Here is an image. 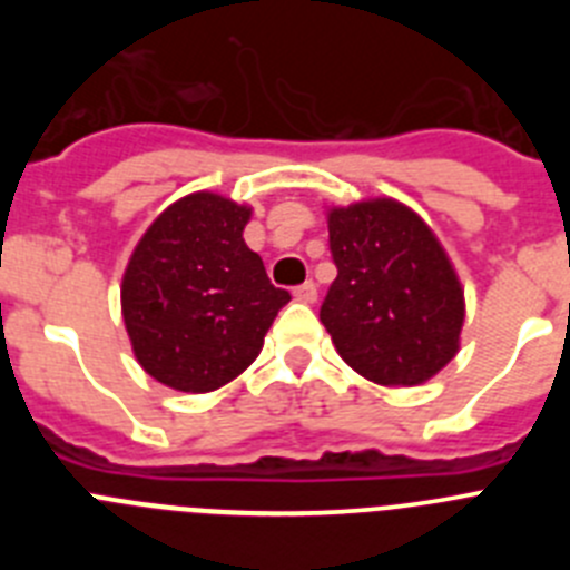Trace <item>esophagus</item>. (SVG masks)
<instances>
[{"mask_svg":"<svg viewBox=\"0 0 570 570\" xmlns=\"http://www.w3.org/2000/svg\"><path fill=\"white\" fill-rule=\"evenodd\" d=\"M294 299L305 302V305H314V302H316V285H314V282H305V285L294 288Z\"/></svg>","mask_w":570,"mask_h":570,"instance_id":"esophagus-1","label":"esophagus"}]
</instances>
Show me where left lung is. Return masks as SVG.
<instances>
[{
  "label": "left lung",
  "mask_w": 570,
  "mask_h": 570,
  "mask_svg": "<svg viewBox=\"0 0 570 570\" xmlns=\"http://www.w3.org/2000/svg\"><path fill=\"white\" fill-rule=\"evenodd\" d=\"M336 279L320 320L336 354L376 385H422L460 351L465 291L442 242L391 196L328 208Z\"/></svg>",
  "instance_id": "obj_1"
}]
</instances>
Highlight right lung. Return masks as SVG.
Segmentation results:
<instances>
[{
  "label": "right lung",
  "mask_w": 570,
  "mask_h": 570,
  "mask_svg": "<svg viewBox=\"0 0 570 570\" xmlns=\"http://www.w3.org/2000/svg\"><path fill=\"white\" fill-rule=\"evenodd\" d=\"M250 208L214 190L176 199L136 242L122 274V320L156 382L208 394L259 356L291 294L274 288L242 230Z\"/></svg>",
  "instance_id": "obj_1"
}]
</instances>
